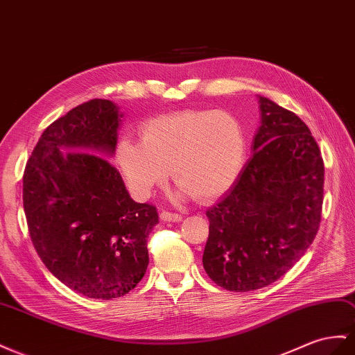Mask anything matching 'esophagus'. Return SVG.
<instances>
[{"label":"esophagus","mask_w":355,"mask_h":355,"mask_svg":"<svg viewBox=\"0 0 355 355\" xmlns=\"http://www.w3.org/2000/svg\"><path fill=\"white\" fill-rule=\"evenodd\" d=\"M159 218L162 219V221H168V223H179V221H182V215L171 214V212H168V210H162V212L159 214Z\"/></svg>","instance_id":"1"}]
</instances>
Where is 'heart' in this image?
<instances>
[{
	"label": "heart",
	"mask_w": 355,
	"mask_h": 355,
	"mask_svg": "<svg viewBox=\"0 0 355 355\" xmlns=\"http://www.w3.org/2000/svg\"><path fill=\"white\" fill-rule=\"evenodd\" d=\"M141 141L118 140L116 158L131 193L146 198L171 176L179 194L207 200L223 194L241 173L246 140L241 123L223 110H182L152 118Z\"/></svg>",
	"instance_id": "obj_1"
}]
</instances>
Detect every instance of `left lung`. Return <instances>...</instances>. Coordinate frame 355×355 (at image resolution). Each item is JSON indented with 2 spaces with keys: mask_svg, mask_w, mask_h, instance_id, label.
<instances>
[{
  "mask_svg": "<svg viewBox=\"0 0 355 355\" xmlns=\"http://www.w3.org/2000/svg\"><path fill=\"white\" fill-rule=\"evenodd\" d=\"M252 157L210 207L203 267L216 285L245 293L273 284L318 233L324 162L308 125L266 97Z\"/></svg>",
  "mask_w": 355,
  "mask_h": 355,
  "instance_id": "obj_1",
  "label": "left lung"
}]
</instances>
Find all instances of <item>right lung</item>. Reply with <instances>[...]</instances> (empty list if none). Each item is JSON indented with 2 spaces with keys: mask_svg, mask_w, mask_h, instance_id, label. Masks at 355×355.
Returning a JSON list of instances; mask_svg holds the SVG:
<instances>
[{
  "mask_svg": "<svg viewBox=\"0 0 355 355\" xmlns=\"http://www.w3.org/2000/svg\"><path fill=\"white\" fill-rule=\"evenodd\" d=\"M121 118L110 100L71 109L43 131L24 173V210L38 257L89 299H116L141 281L148 236L158 224L157 207L136 203L103 158L116 150Z\"/></svg>",
  "mask_w": 355,
  "mask_h": 355,
  "instance_id": "obj_1",
  "label": "right lung"
}]
</instances>
